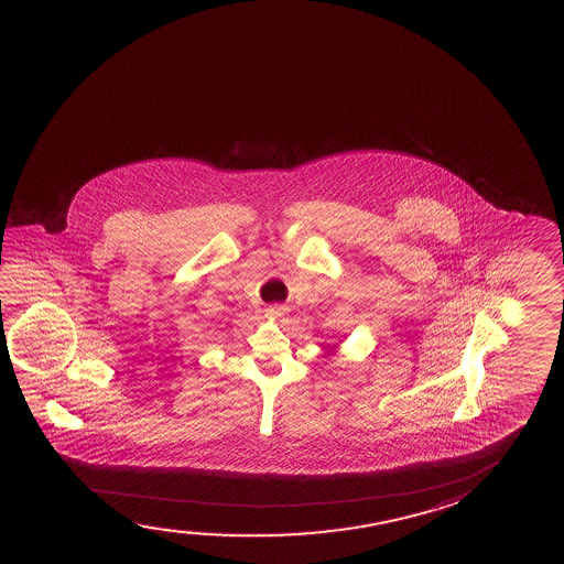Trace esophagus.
Segmentation results:
<instances>
[{
    "instance_id": "1",
    "label": "esophagus",
    "mask_w": 564,
    "mask_h": 564,
    "mask_svg": "<svg viewBox=\"0 0 564 564\" xmlns=\"http://www.w3.org/2000/svg\"><path fill=\"white\" fill-rule=\"evenodd\" d=\"M268 316L273 317V319H281V317L285 316V308L273 306V308L268 310Z\"/></svg>"
}]
</instances>
